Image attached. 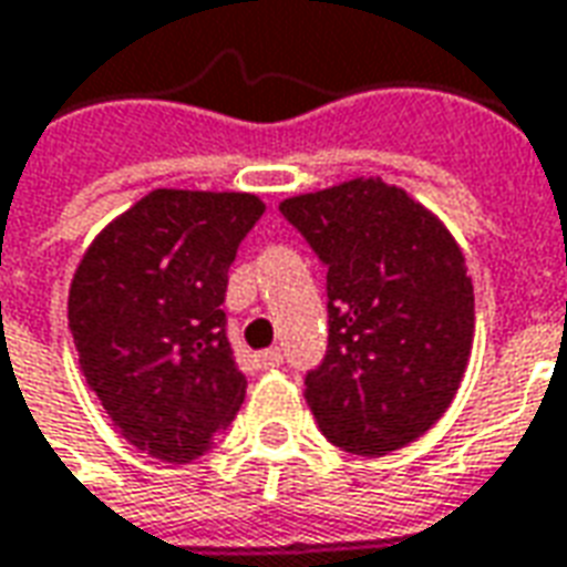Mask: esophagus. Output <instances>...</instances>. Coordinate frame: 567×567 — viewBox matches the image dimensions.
<instances>
[{
	"instance_id": "1",
	"label": "esophagus",
	"mask_w": 567,
	"mask_h": 567,
	"mask_svg": "<svg viewBox=\"0 0 567 567\" xmlns=\"http://www.w3.org/2000/svg\"><path fill=\"white\" fill-rule=\"evenodd\" d=\"M256 360H259V367L262 369H275L284 363V354H280L277 348H268V351H262V354L256 357Z\"/></svg>"
}]
</instances>
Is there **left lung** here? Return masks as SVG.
Here are the masks:
<instances>
[{"label":"left lung","instance_id":"1","mask_svg":"<svg viewBox=\"0 0 567 567\" xmlns=\"http://www.w3.org/2000/svg\"><path fill=\"white\" fill-rule=\"evenodd\" d=\"M327 262L329 348L305 400L329 443L391 455L443 419L473 348V280L445 223L381 176L280 200Z\"/></svg>","mask_w":567,"mask_h":567}]
</instances>
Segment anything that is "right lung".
<instances>
[{
	"instance_id": "right-lung-1",
	"label": "right lung",
	"mask_w": 567,
	"mask_h": 567,
	"mask_svg": "<svg viewBox=\"0 0 567 567\" xmlns=\"http://www.w3.org/2000/svg\"><path fill=\"white\" fill-rule=\"evenodd\" d=\"M262 213L252 192L155 188L100 228L72 275L66 311L84 384L155 461L207 452L244 403L219 305Z\"/></svg>"
}]
</instances>
